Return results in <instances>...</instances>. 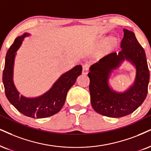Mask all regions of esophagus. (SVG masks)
<instances>
[{
	"label": "esophagus",
	"instance_id": "1",
	"mask_svg": "<svg viewBox=\"0 0 151 151\" xmlns=\"http://www.w3.org/2000/svg\"><path fill=\"white\" fill-rule=\"evenodd\" d=\"M89 70V64H85L83 66V74H87L88 73Z\"/></svg>",
	"mask_w": 151,
	"mask_h": 151
}]
</instances>
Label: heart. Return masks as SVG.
Masks as SVG:
<instances>
[{
  "instance_id": "heart-1",
  "label": "heart",
  "mask_w": 151,
  "mask_h": 151,
  "mask_svg": "<svg viewBox=\"0 0 151 151\" xmlns=\"http://www.w3.org/2000/svg\"><path fill=\"white\" fill-rule=\"evenodd\" d=\"M105 38H103V39H101V41H100V44L101 45H103L104 43V42H105Z\"/></svg>"
}]
</instances>
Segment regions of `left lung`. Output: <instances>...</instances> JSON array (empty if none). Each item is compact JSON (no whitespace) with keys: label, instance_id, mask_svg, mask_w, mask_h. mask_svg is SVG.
Masks as SVG:
<instances>
[{"label":"left lung","instance_id":"obj_1","mask_svg":"<svg viewBox=\"0 0 151 151\" xmlns=\"http://www.w3.org/2000/svg\"><path fill=\"white\" fill-rule=\"evenodd\" d=\"M122 50L109 54L90 68L91 104L96 113L111 118H120L133 113L144 101L148 93L150 73L146 53L132 31L124 29ZM124 60L136 67L134 84L124 93H117L109 87V76Z\"/></svg>","mask_w":151,"mask_h":151}]
</instances>
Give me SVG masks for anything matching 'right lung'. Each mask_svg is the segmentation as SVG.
<instances>
[{"instance_id":"obj_1","label":"right lung","mask_w":151,"mask_h":151,"mask_svg":"<svg viewBox=\"0 0 151 151\" xmlns=\"http://www.w3.org/2000/svg\"><path fill=\"white\" fill-rule=\"evenodd\" d=\"M28 36L29 33H25L17 37L7 52L3 72L5 93L9 101L26 116L33 118H47L58 113L63 107L67 92L82 73L83 68L81 65H78L62 74L47 92L38 97L27 98L19 95L13 83L14 60L16 52L21 46L24 38Z\"/></svg>"}]
</instances>
